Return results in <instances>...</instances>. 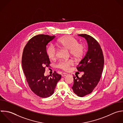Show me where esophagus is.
<instances>
[{"mask_svg": "<svg viewBox=\"0 0 123 123\" xmlns=\"http://www.w3.org/2000/svg\"><path fill=\"white\" fill-rule=\"evenodd\" d=\"M67 75H68V74H66V73H62V77H64V76H66Z\"/></svg>", "mask_w": 123, "mask_h": 123, "instance_id": "esophagus-1", "label": "esophagus"}]
</instances>
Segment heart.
I'll use <instances>...</instances> for the list:
<instances>
[{
	"label": "heart",
	"instance_id": "b5f03b06",
	"mask_svg": "<svg viewBox=\"0 0 123 123\" xmlns=\"http://www.w3.org/2000/svg\"><path fill=\"white\" fill-rule=\"evenodd\" d=\"M58 44L61 46L69 50L71 55L75 59H80L84 54L85 45L82 43H79L77 39L72 36H66L61 38L58 40ZM47 54L51 60H54L56 58L57 50L54 45H51L48 47ZM73 64L74 62L72 60L60 61L56 66L60 69L67 71Z\"/></svg>",
	"mask_w": 123,
	"mask_h": 123
}]
</instances>
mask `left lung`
Returning <instances> with one entry per match:
<instances>
[{
  "label": "left lung",
  "mask_w": 123,
  "mask_h": 123,
  "mask_svg": "<svg viewBox=\"0 0 123 123\" xmlns=\"http://www.w3.org/2000/svg\"><path fill=\"white\" fill-rule=\"evenodd\" d=\"M84 37L88 44V49L77 67L78 71L84 72L81 77L74 76L73 92L82 97L91 93L100 80L104 66V57L100 46L91 36L80 34Z\"/></svg>",
  "instance_id": "left-lung-1"
}]
</instances>
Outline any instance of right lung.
<instances>
[{"mask_svg": "<svg viewBox=\"0 0 123 123\" xmlns=\"http://www.w3.org/2000/svg\"><path fill=\"white\" fill-rule=\"evenodd\" d=\"M55 37L47 35L36 36L28 41L23 51L22 63L26 81L31 90L41 98L53 94L62 76L55 71L50 76H44L45 68L50 63L46 46Z\"/></svg>", "mask_w": 123, "mask_h": 123, "instance_id": "1", "label": "right lung"}]
</instances>
